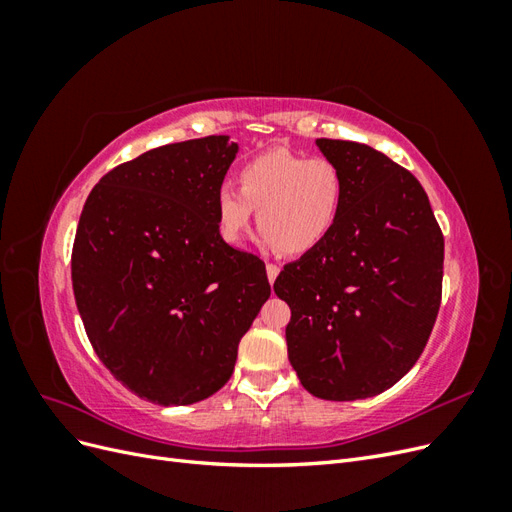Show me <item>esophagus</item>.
<instances>
[{
    "instance_id": "obj_1",
    "label": "esophagus",
    "mask_w": 512,
    "mask_h": 512,
    "mask_svg": "<svg viewBox=\"0 0 512 512\" xmlns=\"http://www.w3.org/2000/svg\"><path fill=\"white\" fill-rule=\"evenodd\" d=\"M277 275H280V267L273 265V262H269V265H267V277H269L271 284L277 280Z\"/></svg>"
}]
</instances>
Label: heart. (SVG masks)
<instances>
[{
	"mask_svg": "<svg viewBox=\"0 0 512 512\" xmlns=\"http://www.w3.org/2000/svg\"><path fill=\"white\" fill-rule=\"evenodd\" d=\"M239 190L224 183L215 194V218L226 243L237 245L258 209L260 239L286 256L314 252L327 241L346 198L339 166L327 158H309L273 149L245 162Z\"/></svg>",
	"mask_w": 512,
	"mask_h": 512,
	"instance_id": "obj_1",
	"label": "heart"
}]
</instances>
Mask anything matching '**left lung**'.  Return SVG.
Listing matches in <instances>:
<instances>
[{"label":"left lung","mask_w":512,"mask_h":512,"mask_svg":"<svg viewBox=\"0 0 512 512\" xmlns=\"http://www.w3.org/2000/svg\"><path fill=\"white\" fill-rule=\"evenodd\" d=\"M346 181L342 215L273 290L290 305L288 359L329 401L374 397L421 356L442 301L444 237L418 179L384 153L318 138Z\"/></svg>","instance_id":"obj_1"}]
</instances>
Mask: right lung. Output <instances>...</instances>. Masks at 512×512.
<instances>
[{
	"label": "right lung",
	"instance_id": "1",
	"mask_svg": "<svg viewBox=\"0 0 512 512\" xmlns=\"http://www.w3.org/2000/svg\"><path fill=\"white\" fill-rule=\"evenodd\" d=\"M237 151L228 136L151 149L106 173L83 207L76 307L104 367L151 404L218 393L271 297L265 262L230 247L215 218Z\"/></svg>",
	"mask_w": 512,
	"mask_h": 512
}]
</instances>
